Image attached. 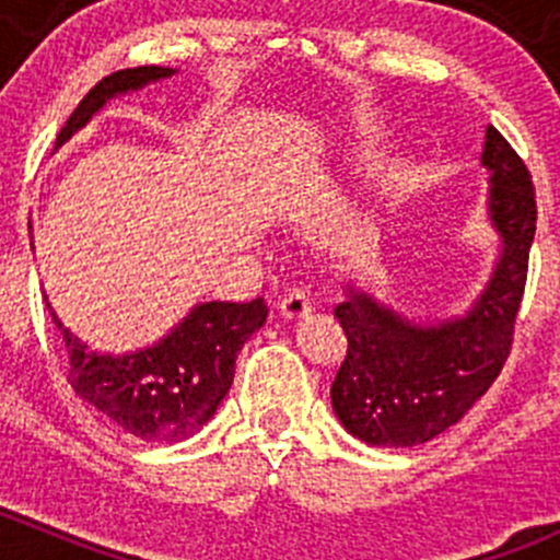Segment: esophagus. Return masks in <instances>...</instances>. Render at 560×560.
I'll return each instance as SVG.
<instances>
[{
    "mask_svg": "<svg viewBox=\"0 0 560 560\" xmlns=\"http://www.w3.org/2000/svg\"><path fill=\"white\" fill-rule=\"evenodd\" d=\"M279 308L284 319H301V316L312 312V295H308L306 290H290L281 298Z\"/></svg>",
    "mask_w": 560,
    "mask_h": 560,
    "instance_id": "1",
    "label": "esophagus"
}]
</instances>
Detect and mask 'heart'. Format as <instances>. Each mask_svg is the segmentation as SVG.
I'll list each match as a JSON object with an SVG mask.
<instances>
[{
	"label": "heart",
	"instance_id": "b5f03b06",
	"mask_svg": "<svg viewBox=\"0 0 560 560\" xmlns=\"http://www.w3.org/2000/svg\"><path fill=\"white\" fill-rule=\"evenodd\" d=\"M371 145V140L369 138H363V140H358V151H365Z\"/></svg>",
	"mask_w": 560,
	"mask_h": 560
}]
</instances>
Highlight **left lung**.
I'll return each mask as SVG.
<instances>
[{"label":"left lung","mask_w":560,"mask_h":560,"mask_svg":"<svg viewBox=\"0 0 560 560\" xmlns=\"http://www.w3.org/2000/svg\"><path fill=\"white\" fill-rule=\"evenodd\" d=\"M488 219L501 248L466 314L415 322L352 281L336 306L347 358L330 387L341 425L371 447H415L453 428L504 369L521 312L536 200L528 167L495 127L485 132Z\"/></svg>","instance_id":"1"}]
</instances>
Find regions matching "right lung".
Masks as SVG:
<instances>
[{
	"mask_svg": "<svg viewBox=\"0 0 560 560\" xmlns=\"http://www.w3.org/2000/svg\"><path fill=\"white\" fill-rule=\"evenodd\" d=\"M175 75L173 67H129L103 78L72 110L56 149L86 127L105 103ZM54 149V151H56ZM48 301V298H45ZM70 371L67 382L83 400L143 442H184L195 436L228 395L244 343L268 319L262 298L252 303H197L178 325L151 347L127 354L94 352L72 336L59 316Z\"/></svg>",
	"mask_w": 560,
	"mask_h": 560,
	"instance_id": "1",
	"label": "right lung"
}]
</instances>
